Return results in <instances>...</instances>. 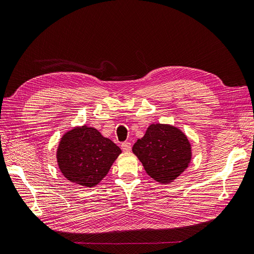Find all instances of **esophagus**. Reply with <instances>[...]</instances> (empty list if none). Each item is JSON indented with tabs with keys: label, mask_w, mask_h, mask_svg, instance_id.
<instances>
[{
	"label": "esophagus",
	"mask_w": 254,
	"mask_h": 254,
	"mask_svg": "<svg viewBox=\"0 0 254 254\" xmlns=\"http://www.w3.org/2000/svg\"><path fill=\"white\" fill-rule=\"evenodd\" d=\"M121 147H122L123 151H130V150H131V143H130V142L122 143Z\"/></svg>",
	"instance_id": "1"
}]
</instances>
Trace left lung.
Returning <instances> with one entry per match:
<instances>
[{
    "mask_svg": "<svg viewBox=\"0 0 254 254\" xmlns=\"http://www.w3.org/2000/svg\"><path fill=\"white\" fill-rule=\"evenodd\" d=\"M132 151L153 180L168 184L189 167L191 145L179 128L168 124H151Z\"/></svg>",
    "mask_w": 254,
    "mask_h": 254,
    "instance_id": "obj_1",
    "label": "left lung"
}]
</instances>
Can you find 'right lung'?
I'll list each match as a JSON object with an SVG mask.
<instances>
[{
    "instance_id": "obj_1",
    "label": "right lung",
    "mask_w": 254,
    "mask_h": 254,
    "mask_svg": "<svg viewBox=\"0 0 254 254\" xmlns=\"http://www.w3.org/2000/svg\"><path fill=\"white\" fill-rule=\"evenodd\" d=\"M121 152L119 146L97 129L83 125L63 135L56 158L61 174L68 181L93 188L108 174Z\"/></svg>"
}]
</instances>
